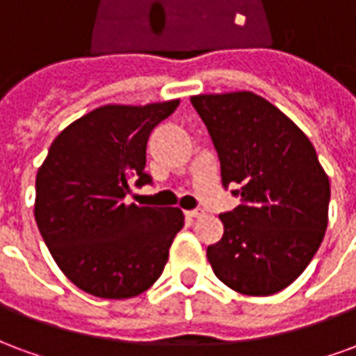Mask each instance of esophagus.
Wrapping results in <instances>:
<instances>
[{
	"mask_svg": "<svg viewBox=\"0 0 356 356\" xmlns=\"http://www.w3.org/2000/svg\"><path fill=\"white\" fill-rule=\"evenodd\" d=\"M185 216L188 217V219H194V217L204 216V211H202V209H191V211H185Z\"/></svg>",
	"mask_w": 356,
	"mask_h": 356,
	"instance_id": "1",
	"label": "esophagus"
}]
</instances>
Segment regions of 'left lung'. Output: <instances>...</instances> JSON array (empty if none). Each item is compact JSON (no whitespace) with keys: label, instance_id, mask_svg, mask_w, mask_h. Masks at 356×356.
<instances>
[{"label":"left lung","instance_id":"obj_1","mask_svg":"<svg viewBox=\"0 0 356 356\" xmlns=\"http://www.w3.org/2000/svg\"><path fill=\"white\" fill-rule=\"evenodd\" d=\"M240 206L221 213L223 238L208 246L216 276L244 296H270L298 278L328 227L330 181L307 135L252 91L196 95Z\"/></svg>","mask_w":356,"mask_h":356}]
</instances>
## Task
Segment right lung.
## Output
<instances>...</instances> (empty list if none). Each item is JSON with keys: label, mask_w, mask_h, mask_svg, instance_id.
I'll return each instance as SVG.
<instances>
[{"label": "right lung", "mask_w": 356, "mask_h": 356, "mask_svg": "<svg viewBox=\"0 0 356 356\" xmlns=\"http://www.w3.org/2000/svg\"><path fill=\"white\" fill-rule=\"evenodd\" d=\"M179 101L106 104L58 133L35 175L34 216L66 278L95 298L127 299L148 290L168 263L183 225L179 208L125 204L145 173L147 140Z\"/></svg>", "instance_id": "1"}]
</instances>
